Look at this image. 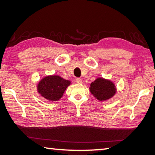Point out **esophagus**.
Returning <instances> with one entry per match:
<instances>
[{
  "label": "esophagus",
  "instance_id": "esophagus-1",
  "mask_svg": "<svg viewBox=\"0 0 155 155\" xmlns=\"http://www.w3.org/2000/svg\"><path fill=\"white\" fill-rule=\"evenodd\" d=\"M76 82L78 83V84H81L82 83V79H80V78H76Z\"/></svg>",
  "mask_w": 155,
  "mask_h": 155
}]
</instances>
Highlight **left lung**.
Returning a JSON list of instances; mask_svg holds the SVG:
<instances>
[{"instance_id": "obj_1", "label": "left lung", "mask_w": 155, "mask_h": 155, "mask_svg": "<svg viewBox=\"0 0 155 155\" xmlns=\"http://www.w3.org/2000/svg\"><path fill=\"white\" fill-rule=\"evenodd\" d=\"M90 91L100 101H105L113 96L116 92L114 84L110 80L99 78L91 84Z\"/></svg>"}]
</instances>
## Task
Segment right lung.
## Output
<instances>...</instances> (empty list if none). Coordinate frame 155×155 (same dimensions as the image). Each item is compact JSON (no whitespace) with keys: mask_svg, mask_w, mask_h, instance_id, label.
<instances>
[{"mask_svg":"<svg viewBox=\"0 0 155 155\" xmlns=\"http://www.w3.org/2000/svg\"><path fill=\"white\" fill-rule=\"evenodd\" d=\"M70 81L59 76H48L43 78L37 85V91L49 101H58L70 85Z\"/></svg>","mask_w":155,"mask_h":155,"instance_id":"add662e5","label":"right lung"}]
</instances>
